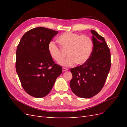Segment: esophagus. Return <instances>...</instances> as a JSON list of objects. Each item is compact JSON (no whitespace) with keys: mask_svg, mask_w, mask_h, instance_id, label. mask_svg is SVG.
I'll return each instance as SVG.
<instances>
[{"mask_svg":"<svg viewBox=\"0 0 127 127\" xmlns=\"http://www.w3.org/2000/svg\"><path fill=\"white\" fill-rule=\"evenodd\" d=\"M67 70H68V69L65 68H63V72L67 71Z\"/></svg>","mask_w":127,"mask_h":127,"instance_id":"obj_1","label":"esophagus"}]
</instances>
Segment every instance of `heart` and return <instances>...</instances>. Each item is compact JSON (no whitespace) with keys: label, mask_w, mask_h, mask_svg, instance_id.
I'll use <instances>...</instances> for the list:
<instances>
[{"label":"heart","mask_w":127,"mask_h":127,"mask_svg":"<svg viewBox=\"0 0 127 127\" xmlns=\"http://www.w3.org/2000/svg\"><path fill=\"white\" fill-rule=\"evenodd\" d=\"M57 41L61 49L67 50V58L59 63L63 66H70L74 64H82L89 58L91 54L93 43L90 37L80 35L75 33L67 32L58 37ZM48 51L50 56L57 62L63 58L59 48L55 42H50L48 44Z\"/></svg>","instance_id":"obj_1"}]
</instances>
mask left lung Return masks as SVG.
Segmentation results:
<instances>
[{
	"label": "left lung",
	"instance_id": "1",
	"mask_svg": "<svg viewBox=\"0 0 127 127\" xmlns=\"http://www.w3.org/2000/svg\"><path fill=\"white\" fill-rule=\"evenodd\" d=\"M91 32L93 48L90 58L70 69L71 89L76 96L84 98L93 97L101 91L111 67L110 51L104 38L94 30Z\"/></svg>",
	"mask_w": 127,
	"mask_h": 127
}]
</instances>
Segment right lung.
<instances>
[{"label": "right lung", "mask_w": 127, "mask_h": 127, "mask_svg": "<svg viewBox=\"0 0 127 127\" xmlns=\"http://www.w3.org/2000/svg\"><path fill=\"white\" fill-rule=\"evenodd\" d=\"M58 31L37 27L26 32L16 50V70L22 86L32 96H47L62 73V67L55 64L48 47Z\"/></svg>", "instance_id": "obj_1"}]
</instances>
